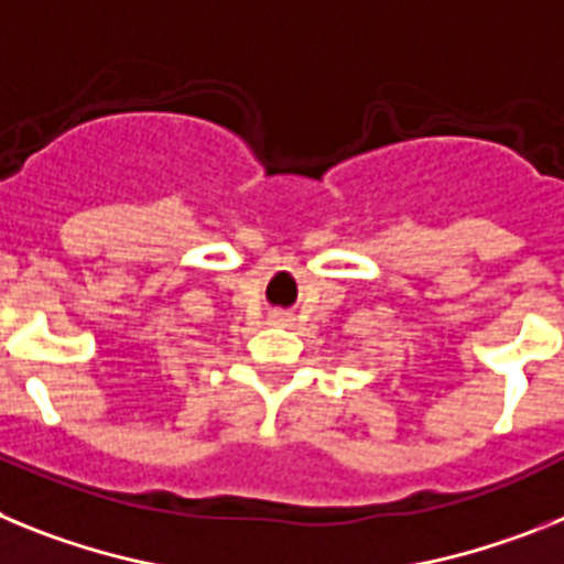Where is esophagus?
<instances>
[{
    "mask_svg": "<svg viewBox=\"0 0 564 564\" xmlns=\"http://www.w3.org/2000/svg\"><path fill=\"white\" fill-rule=\"evenodd\" d=\"M269 321H275V323H286V321H289V315H286V312L275 310V312H272V315H269Z\"/></svg>",
    "mask_w": 564,
    "mask_h": 564,
    "instance_id": "34e87169",
    "label": "esophagus"
}]
</instances>
